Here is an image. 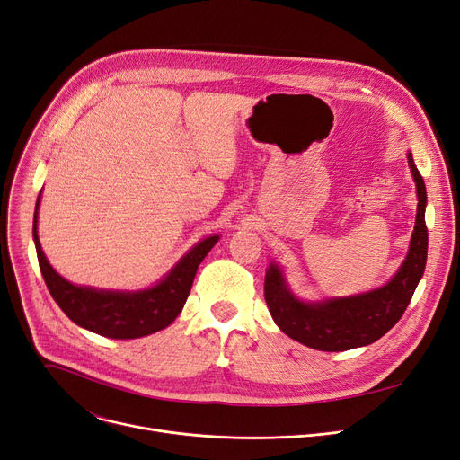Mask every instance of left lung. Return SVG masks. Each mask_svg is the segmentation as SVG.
Wrapping results in <instances>:
<instances>
[{
  "mask_svg": "<svg viewBox=\"0 0 460 460\" xmlns=\"http://www.w3.org/2000/svg\"><path fill=\"white\" fill-rule=\"evenodd\" d=\"M408 167L412 172L418 193L416 226L410 238L408 253L399 270L382 287L350 296L324 300L298 298L278 262H270L264 276V300L274 323L291 340L315 350L341 352L375 343L388 333L402 317L427 264V190L423 177L408 151Z\"/></svg>",
  "mask_w": 460,
  "mask_h": 460,
  "instance_id": "obj_1",
  "label": "left lung"
}]
</instances>
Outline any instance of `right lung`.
<instances>
[{"label":"right lung","mask_w":460,"mask_h":460,"mask_svg":"<svg viewBox=\"0 0 460 460\" xmlns=\"http://www.w3.org/2000/svg\"><path fill=\"white\" fill-rule=\"evenodd\" d=\"M39 205L40 193L33 216V240L48 291L72 323L110 340H137L172 324L186 304L201 261L220 240V234L199 240L160 281L139 291H108L89 285H75L54 270L42 252L37 234Z\"/></svg>","instance_id":"obj_1"}]
</instances>
